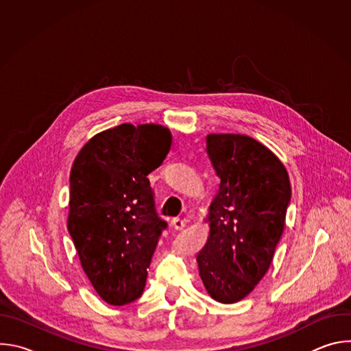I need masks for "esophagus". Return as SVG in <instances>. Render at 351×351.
I'll return each mask as SVG.
<instances>
[{"instance_id": "esophagus-1", "label": "esophagus", "mask_w": 351, "mask_h": 351, "mask_svg": "<svg viewBox=\"0 0 351 351\" xmlns=\"http://www.w3.org/2000/svg\"><path fill=\"white\" fill-rule=\"evenodd\" d=\"M171 223H172V226H173L176 230H182V229L184 228V225H186V222H184L183 219H180V218H173V219L171 221Z\"/></svg>"}]
</instances>
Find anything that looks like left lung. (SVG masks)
Returning a JSON list of instances; mask_svg holds the SVG:
<instances>
[{
	"mask_svg": "<svg viewBox=\"0 0 351 351\" xmlns=\"http://www.w3.org/2000/svg\"><path fill=\"white\" fill-rule=\"evenodd\" d=\"M207 153L221 184L197 264L208 294L232 304L267 274L283 233L291 189L283 164L253 137L208 134Z\"/></svg>",
	"mask_w": 351,
	"mask_h": 351,
	"instance_id": "obj_1",
	"label": "left lung"
}]
</instances>
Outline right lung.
<instances>
[{
	"label": "right lung",
	"mask_w": 351,
	"mask_h": 351,
	"mask_svg": "<svg viewBox=\"0 0 351 351\" xmlns=\"http://www.w3.org/2000/svg\"><path fill=\"white\" fill-rule=\"evenodd\" d=\"M172 143L161 125L122 123L90 138L71 171L68 230L80 264L104 302L138 298L162 230L147 178Z\"/></svg>",
	"instance_id": "1"
}]
</instances>
